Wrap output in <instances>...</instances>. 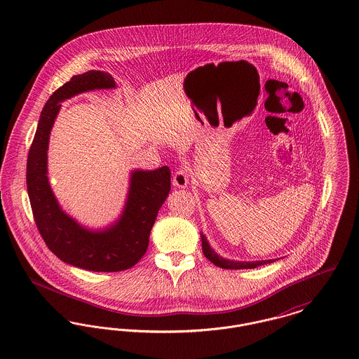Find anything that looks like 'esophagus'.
I'll use <instances>...</instances> for the list:
<instances>
[{"label": "esophagus", "mask_w": 359, "mask_h": 359, "mask_svg": "<svg viewBox=\"0 0 359 359\" xmlns=\"http://www.w3.org/2000/svg\"><path fill=\"white\" fill-rule=\"evenodd\" d=\"M188 183H189V175H188L186 168H179L177 171L175 172L173 179H172V184H173L175 187H187Z\"/></svg>", "instance_id": "obj_1"}]
</instances>
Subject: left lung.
<instances>
[{
    "mask_svg": "<svg viewBox=\"0 0 359 359\" xmlns=\"http://www.w3.org/2000/svg\"><path fill=\"white\" fill-rule=\"evenodd\" d=\"M202 237V249H203V255L205 258H208L214 265L222 268V269H253L257 266L265 265V264H271L274 259H265V261H252V262H245V261H230V259H224L221 256H218L211 246L208 245L207 238L203 234H201Z\"/></svg>",
    "mask_w": 359,
    "mask_h": 359,
    "instance_id": "obj_1",
    "label": "left lung"
}]
</instances>
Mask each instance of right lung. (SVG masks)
Here are the masks:
<instances>
[{"mask_svg": "<svg viewBox=\"0 0 359 359\" xmlns=\"http://www.w3.org/2000/svg\"><path fill=\"white\" fill-rule=\"evenodd\" d=\"M113 76L103 71L75 75L46 103L27 161V188L37 230L48 249L66 264L91 272H120L132 268L147 253L157 212L171 189L167 165L154 171H135L120 219L102 231L82 227L57 203L47 176V151L60 102L95 90L113 88Z\"/></svg>", "mask_w": 359, "mask_h": 359, "instance_id": "obj_1", "label": "right lung"}]
</instances>
